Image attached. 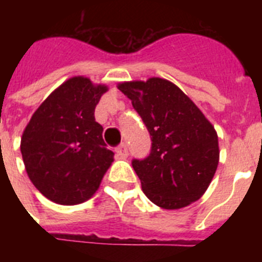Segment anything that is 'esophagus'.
I'll return each instance as SVG.
<instances>
[{
	"label": "esophagus",
	"mask_w": 262,
	"mask_h": 262,
	"mask_svg": "<svg viewBox=\"0 0 262 262\" xmlns=\"http://www.w3.org/2000/svg\"><path fill=\"white\" fill-rule=\"evenodd\" d=\"M115 152H117V155L120 159H124V157L128 156V148H127V145L124 144V143L123 144L118 145V147L115 148Z\"/></svg>",
	"instance_id": "obj_1"
}]
</instances>
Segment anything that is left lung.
Returning a JSON list of instances; mask_svg holds the SVG:
<instances>
[{
    "label": "left lung",
    "instance_id": "8db88e82",
    "mask_svg": "<svg viewBox=\"0 0 262 262\" xmlns=\"http://www.w3.org/2000/svg\"><path fill=\"white\" fill-rule=\"evenodd\" d=\"M118 89L131 99L151 136L149 155L133 160L148 200L168 210L200 200L219 163L212 124L180 88L164 78L123 82Z\"/></svg>",
    "mask_w": 262,
    "mask_h": 262
}]
</instances>
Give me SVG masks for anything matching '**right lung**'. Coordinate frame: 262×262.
<instances>
[{
	"label": "right lung",
	"instance_id": "add662e5",
	"mask_svg": "<svg viewBox=\"0 0 262 262\" xmlns=\"http://www.w3.org/2000/svg\"><path fill=\"white\" fill-rule=\"evenodd\" d=\"M106 90L86 77L69 78L39 106L23 131L20 152L27 174L52 202L88 201L113 163L114 154L94 118Z\"/></svg>",
	"mask_w": 262,
	"mask_h": 262
}]
</instances>
